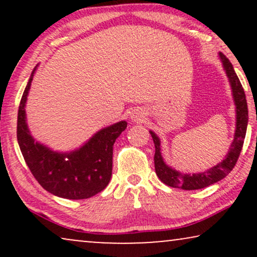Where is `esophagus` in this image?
<instances>
[{
  "instance_id": "1",
  "label": "esophagus",
  "mask_w": 257,
  "mask_h": 257,
  "mask_svg": "<svg viewBox=\"0 0 257 257\" xmlns=\"http://www.w3.org/2000/svg\"><path fill=\"white\" fill-rule=\"evenodd\" d=\"M131 120L133 122H144L146 119V114L142 108H137V110H133L131 113Z\"/></svg>"
}]
</instances>
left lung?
<instances>
[{
    "instance_id": "left-lung-1",
    "label": "left lung",
    "mask_w": 257,
    "mask_h": 257,
    "mask_svg": "<svg viewBox=\"0 0 257 257\" xmlns=\"http://www.w3.org/2000/svg\"><path fill=\"white\" fill-rule=\"evenodd\" d=\"M219 59L222 64V68L226 72V76L229 82L231 89V96L235 104V133L234 139L230 144L229 151L223 160H221L215 166L209 168L205 172L199 173H182V172L175 170L170 165L165 163L163 154H161V142L160 138L153 131H150L152 136L154 146H156V154H154V167L158 178L164 182L165 185L174 188H181L185 191H193V189H201L208 186L215 184V182L222 180L226 178L230 171L233 170L235 164L238 159L240 152L243 146L245 132L248 126V106L247 99H245L244 90L241 85L240 79L235 70L226 56L219 54Z\"/></svg>"
}]
</instances>
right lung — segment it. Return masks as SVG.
Returning <instances> with one entry per match:
<instances>
[{
  "label": "right lung",
  "mask_w": 257,
  "mask_h": 257,
  "mask_svg": "<svg viewBox=\"0 0 257 257\" xmlns=\"http://www.w3.org/2000/svg\"><path fill=\"white\" fill-rule=\"evenodd\" d=\"M33 70L24 89L17 115V142L35 179L45 191L63 199H89L108 185L115 139L127 126L125 120L99 130L82 146L68 152L55 151L31 135L26 105L36 72Z\"/></svg>",
  "instance_id": "1"
}]
</instances>
